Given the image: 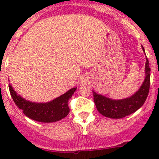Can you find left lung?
Masks as SVG:
<instances>
[{
	"mask_svg": "<svg viewBox=\"0 0 159 159\" xmlns=\"http://www.w3.org/2000/svg\"><path fill=\"white\" fill-rule=\"evenodd\" d=\"M142 48L145 53V50L143 46ZM145 74V79L139 89L134 95L126 99H112L97 94L93 91L92 92H93L94 102L98 111L105 117L111 118V119H121L139 110L145 102L150 89L151 68L147 58L146 59Z\"/></svg>",
	"mask_w": 159,
	"mask_h": 159,
	"instance_id": "left-lung-1",
	"label": "left lung"
}]
</instances>
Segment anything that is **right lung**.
<instances>
[{
	"instance_id": "add662e5",
	"label": "right lung",
	"mask_w": 159,
	"mask_h": 159,
	"mask_svg": "<svg viewBox=\"0 0 159 159\" xmlns=\"http://www.w3.org/2000/svg\"><path fill=\"white\" fill-rule=\"evenodd\" d=\"M11 96L18 108L23 111L25 116L35 121L41 123H53L64 119L70 110L68 100L71 99L76 88H73L66 93L48 102H34L26 100L17 95L10 84L8 85Z\"/></svg>"
}]
</instances>
